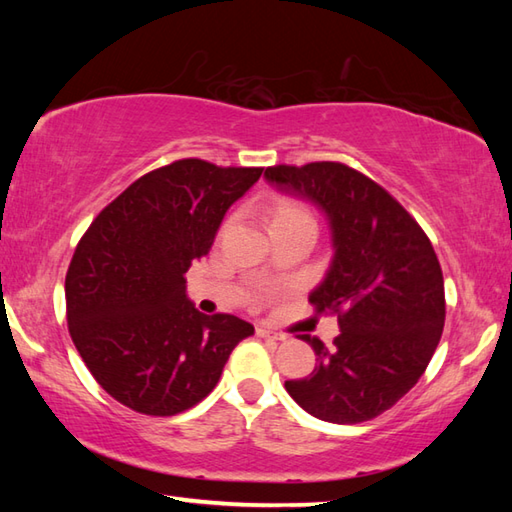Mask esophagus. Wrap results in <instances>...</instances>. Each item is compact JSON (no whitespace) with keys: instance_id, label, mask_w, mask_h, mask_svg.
I'll return each mask as SVG.
<instances>
[{"instance_id":"esophagus-1","label":"esophagus","mask_w":512,"mask_h":512,"mask_svg":"<svg viewBox=\"0 0 512 512\" xmlns=\"http://www.w3.org/2000/svg\"><path fill=\"white\" fill-rule=\"evenodd\" d=\"M255 334L259 336V339H268V341H284V339H286L284 334H279V332H275V330H270V328H266V325H257Z\"/></svg>"}]
</instances>
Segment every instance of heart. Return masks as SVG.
<instances>
[{
    "instance_id": "obj_1",
    "label": "heart",
    "mask_w": 512,
    "mask_h": 512,
    "mask_svg": "<svg viewBox=\"0 0 512 512\" xmlns=\"http://www.w3.org/2000/svg\"><path fill=\"white\" fill-rule=\"evenodd\" d=\"M286 224H314V215L297 198H277L270 209V228Z\"/></svg>"
}]
</instances>
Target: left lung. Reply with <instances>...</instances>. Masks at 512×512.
Returning a JSON list of instances; mask_svg holds the SVG:
<instances>
[{
  "label": "left lung",
  "instance_id": "1",
  "mask_svg": "<svg viewBox=\"0 0 512 512\" xmlns=\"http://www.w3.org/2000/svg\"><path fill=\"white\" fill-rule=\"evenodd\" d=\"M264 176L328 213L334 259L312 292L317 314H336L332 347L301 334L317 367L286 380L314 418L358 424L391 409L418 383L444 328V279L422 226L394 195L343 162L275 165Z\"/></svg>",
  "mask_w": 512,
  "mask_h": 512
}]
</instances>
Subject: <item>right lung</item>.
I'll use <instances>...</instances> for the list:
<instances>
[{"label":"right lung","mask_w":512,"mask_h":512,"mask_svg":"<svg viewBox=\"0 0 512 512\" xmlns=\"http://www.w3.org/2000/svg\"><path fill=\"white\" fill-rule=\"evenodd\" d=\"M264 167L200 158L154 169L94 217L65 275L68 330L107 394L145 416H176L211 394L228 356L255 332L187 299L193 259Z\"/></svg>","instance_id":"add662e5"}]
</instances>
